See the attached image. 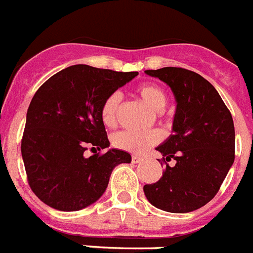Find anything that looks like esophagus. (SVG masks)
<instances>
[{"mask_svg": "<svg viewBox=\"0 0 253 253\" xmlns=\"http://www.w3.org/2000/svg\"><path fill=\"white\" fill-rule=\"evenodd\" d=\"M141 161H143V157L137 156V155H133V156H131V163L133 164H138L141 163Z\"/></svg>", "mask_w": 253, "mask_h": 253, "instance_id": "esophagus-1", "label": "esophagus"}]
</instances>
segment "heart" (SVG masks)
<instances>
[{
    "label": "heart",
    "mask_w": 253,
    "mask_h": 253,
    "mask_svg": "<svg viewBox=\"0 0 253 253\" xmlns=\"http://www.w3.org/2000/svg\"><path fill=\"white\" fill-rule=\"evenodd\" d=\"M138 94L153 111H161L168 103V94L156 84H143L137 89ZM122 102V94L119 92L109 94L101 106V119L106 126H114L118 119L119 106ZM161 141V133L159 130L133 131L122 130L114 134L112 144L116 148L133 153H142L151 146Z\"/></svg>",
    "instance_id": "b5f03b06"
}]
</instances>
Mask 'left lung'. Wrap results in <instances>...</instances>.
Masks as SVG:
<instances>
[{"instance_id": "left-lung-1", "label": "left lung", "mask_w": 253, "mask_h": 253, "mask_svg": "<svg viewBox=\"0 0 253 253\" xmlns=\"http://www.w3.org/2000/svg\"><path fill=\"white\" fill-rule=\"evenodd\" d=\"M175 97L172 134L156 150L166 164L159 182L146 184L150 204L168 212H191L210 202L234 163V123L210 82L182 68L146 70Z\"/></svg>"}]
</instances>
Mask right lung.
<instances>
[{"mask_svg":"<svg viewBox=\"0 0 253 253\" xmlns=\"http://www.w3.org/2000/svg\"><path fill=\"white\" fill-rule=\"evenodd\" d=\"M137 71L73 65L52 75L30 101L21 139L28 183L37 197L60 211H78L105 193L112 170L131 163L128 152L110 148L85 157L88 146L110 147L101 106Z\"/></svg>","mask_w":253,"mask_h":253,"instance_id":"obj_1","label":"right lung"}]
</instances>
